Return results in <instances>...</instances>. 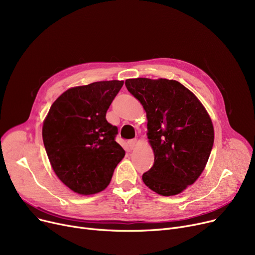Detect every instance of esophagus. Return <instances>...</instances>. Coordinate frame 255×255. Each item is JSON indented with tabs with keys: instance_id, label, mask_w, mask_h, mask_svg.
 <instances>
[{
	"instance_id": "esophagus-1",
	"label": "esophagus",
	"mask_w": 255,
	"mask_h": 255,
	"mask_svg": "<svg viewBox=\"0 0 255 255\" xmlns=\"http://www.w3.org/2000/svg\"><path fill=\"white\" fill-rule=\"evenodd\" d=\"M136 143H137V140L136 139H131L128 141V148L130 150H133L136 146Z\"/></svg>"
}]
</instances>
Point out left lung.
Instances as JSON below:
<instances>
[{
    "mask_svg": "<svg viewBox=\"0 0 255 255\" xmlns=\"http://www.w3.org/2000/svg\"><path fill=\"white\" fill-rule=\"evenodd\" d=\"M127 90L143 106L154 164L142 175L154 192L170 196L202 175L214 143L211 118L194 94L177 80L130 78Z\"/></svg>",
    "mask_w": 255,
    "mask_h": 255,
    "instance_id": "obj_1",
    "label": "left lung"
}]
</instances>
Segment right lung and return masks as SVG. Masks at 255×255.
Here are the masks:
<instances>
[{
  "label": "right lung",
  "instance_id": "right-lung-1",
  "mask_svg": "<svg viewBox=\"0 0 255 255\" xmlns=\"http://www.w3.org/2000/svg\"><path fill=\"white\" fill-rule=\"evenodd\" d=\"M123 80L71 88L52 103L42 138L51 167L72 191L91 195L109 186L125 156L116 140L118 128L105 116Z\"/></svg>",
  "mask_w": 255,
  "mask_h": 255
}]
</instances>
